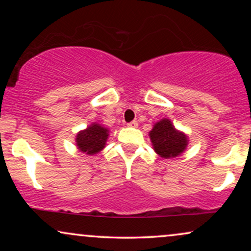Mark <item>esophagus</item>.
Returning a JSON list of instances; mask_svg holds the SVG:
<instances>
[{
  "mask_svg": "<svg viewBox=\"0 0 251 251\" xmlns=\"http://www.w3.org/2000/svg\"><path fill=\"white\" fill-rule=\"evenodd\" d=\"M128 126H131V128H137L138 126V122L137 121H131L128 123Z\"/></svg>",
  "mask_w": 251,
  "mask_h": 251,
  "instance_id": "34e87169",
  "label": "esophagus"
}]
</instances>
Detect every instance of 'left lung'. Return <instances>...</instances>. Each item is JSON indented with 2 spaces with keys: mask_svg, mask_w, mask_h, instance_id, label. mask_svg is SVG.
<instances>
[{
  "mask_svg": "<svg viewBox=\"0 0 251 251\" xmlns=\"http://www.w3.org/2000/svg\"><path fill=\"white\" fill-rule=\"evenodd\" d=\"M150 137L154 151L164 159L178 156L187 146V137L175 129L168 119L155 123L150 132Z\"/></svg>",
  "mask_w": 251,
  "mask_h": 251,
  "instance_id": "1",
  "label": "left lung"
}]
</instances>
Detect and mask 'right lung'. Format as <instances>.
Returning <instances> with one entry per match:
<instances>
[{
  "label": "right lung",
  "instance_id": "1",
  "mask_svg": "<svg viewBox=\"0 0 251 251\" xmlns=\"http://www.w3.org/2000/svg\"><path fill=\"white\" fill-rule=\"evenodd\" d=\"M108 137V130L104 126L94 123L76 136V145L81 152L89 155L96 154L105 147Z\"/></svg>",
  "mask_w": 251,
  "mask_h": 251
}]
</instances>
